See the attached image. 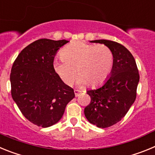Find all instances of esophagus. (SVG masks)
Wrapping results in <instances>:
<instances>
[{"label":"esophagus","mask_w":155,"mask_h":155,"mask_svg":"<svg viewBox=\"0 0 155 155\" xmlns=\"http://www.w3.org/2000/svg\"><path fill=\"white\" fill-rule=\"evenodd\" d=\"M81 94V91H79V90H74V94L76 97L79 96Z\"/></svg>","instance_id":"obj_1"}]
</instances>
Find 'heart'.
Masks as SVG:
<instances>
[{
  "label": "heart",
  "instance_id": "b5f03b06",
  "mask_svg": "<svg viewBox=\"0 0 155 155\" xmlns=\"http://www.w3.org/2000/svg\"><path fill=\"white\" fill-rule=\"evenodd\" d=\"M61 57L53 61V69L67 85L73 84L77 74V84L80 87L100 85L108 78L114 63L113 53L108 46L81 41L66 46Z\"/></svg>",
  "mask_w": 155,
  "mask_h": 155
}]
</instances>
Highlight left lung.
I'll return each instance as SVG.
<instances>
[{
  "instance_id": "8db88e82",
  "label": "left lung",
  "mask_w": 155,
  "mask_h": 155,
  "mask_svg": "<svg viewBox=\"0 0 155 155\" xmlns=\"http://www.w3.org/2000/svg\"><path fill=\"white\" fill-rule=\"evenodd\" d=\"M90 42L108 46L114 56L109 78L102 85L87 91L91 102L84 108V116L89 123L106 128L120 122L134 104L140 76L134 57L125 46L105 39Z\"/></svg>"
}]
</instances>
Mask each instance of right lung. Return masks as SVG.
<instances>
[{"label":"right lung","instance_id":"right-lung-1","mask_svg":"<svg viewBox=\"0 0 155 155\" xmlns=\"http://www.w3.org/2000/svg\"><path fill=\"white\" fill-rule=\"evenodd\" d=\"M69 41L41 39L27 46L14 62L10 75L12 96L23 116L43 128L62 118L74 89L53 69L54 57Z\"/></svg>","mask_w":155,"mask_h":155}]
</instances>
